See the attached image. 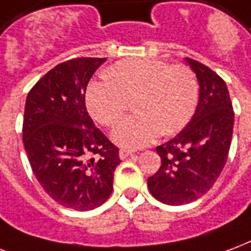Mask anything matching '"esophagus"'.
<instances>
[{"mask_svg":"<svg viewBox=\"0 0 251 251\" xmlns=\"http://www.w3.org/2000/svg\"><path fill=\"white\" fill-rule=\"evenodd\" d=\"M129 155H132V151H129V150H120L119 151V158L120 159L128 158Z\"/></svg>","mask_w":251,"mask_h":251,"instance_id":"1","label":"esophagus"}]
</instances>
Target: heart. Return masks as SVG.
I'll return each mask as SVG.
<instances>
[{"instance_id": "1", "label": "heart", "mask_w": 251, "mask_h": 251, "mask_svg": "<svg viewBox=\"0 0 251 251\" xmlns=\"http://www.w3.org/2000/svg\"><path fill=\"white\" fill-rule=\"evenodd\" d=\"M108 76L93 80L87 88V107L95 120L112 126L135 100L138 112L113 128L115 143L140 148L152 143L160 131L171 135L180 131L193 118L198 103V84L191 69L168 65L151 58L123 60L115 64Z\"/></svg>"}]
</instances>
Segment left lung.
<instances>
[{
    "instance_id": "8db88e82",
    "label": "left lung",
    "mask_w": 251,
    "mask_h": 251,
    "mask_svg": "<svg viewBox=\"0 0 251 251\" xmlns=\"http://www.w3.org/2000/svg\"><path fill=\"white\" fill-rule=\"evenodd\" d=\"M199 84V100L187 127L156 147L158 173L147 179L159 202L180 206L199 199L213 187L227 160L234 111L226 83L206 65L186 57Z\"/></svg>"
}]
</instances>
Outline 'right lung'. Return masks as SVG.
Masks as SVG:
<instances>
[{
  "instance_id": "add662e5",
  "label": "right lung",
  "mask_w": 251,
  "mask_h": 251,
  "mask_svg": "<svg viewBox=\"0 0 251 251\" xmlns=\"http://www.w3.org/2000/svg\"><path fill=\"white\" fill-rule=\"evenodd\" d=\"M105 58L80 57L50 69L25 101L23 142L45 193L67 208L88 211L112 193L119 150L88 115L85 91Z\"/></svg>"
}]
</instances>
